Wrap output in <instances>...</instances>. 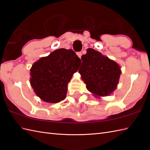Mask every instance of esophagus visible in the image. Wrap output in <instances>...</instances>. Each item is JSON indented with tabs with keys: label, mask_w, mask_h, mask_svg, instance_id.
Listing matches in <instances>:
<instances>
[{
	"label": "esophagus",
	"mask_w": 150,
	"mask_h": 150,
	"mask_svg": "<svg viewBox=\"0 0 150 150\" xmlns=\"http://www.w3.org/2000/svg\"><path fill=\"white\" fill-rule=\"evenodd\" d=\"M77 55L78 56V57H79V58H81V55H82V52H77Z\"/></svg>",
	"instance_id": "esophagus-1"
}]
</instances>
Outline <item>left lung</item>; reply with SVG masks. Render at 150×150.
Masks as SVG:
<instances>
[{
    "label": "left lung",
    "mask_w": 150,
    "mask_h": 150,
    "mask_svg": "<svg viewBox=\"0 0 150 150\" xmlns=\"http://www.w3.org/2000/svg\"><path fill=\"white\" fill-rule=\"evenodd\" d=\"M90 92L97 96H108L117 87L121 74L119 65L93 49L81 56L79 69Z\"/></svg>",
    "instance_id": "left-lung-1"
}]
</instances>
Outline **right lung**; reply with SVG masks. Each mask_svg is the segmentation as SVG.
Masks as SVG:
<instances>
[{
	"mask_svg": "<svg viewBox=\"0 0 150 150\" xmlns=\"http://www.w3.org/2000/svg\"><path fill=\"white\" fill-rule=\"evenodd\" d=\"M81 59L71 49H59L42 58L30 70V83L43 101L58 103L65 99L67 85L78 71Z\"/></svg>",
	"mask_w": 150,
	"mask_h": 150,
	"instance_id": "add662e5",
	"label": "right lung"
}]
</instances>
